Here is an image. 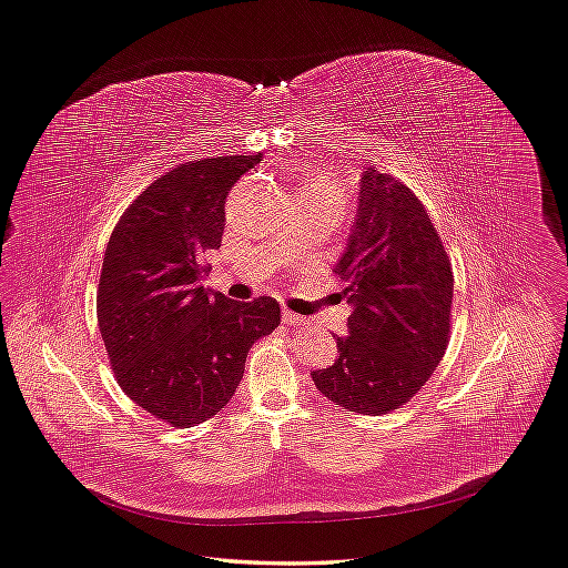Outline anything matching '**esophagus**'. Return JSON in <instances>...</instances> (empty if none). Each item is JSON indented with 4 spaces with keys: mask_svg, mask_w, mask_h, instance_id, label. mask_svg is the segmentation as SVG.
Instances as JSON below:
<instances>
[{
    "mask_svg": "<svg viewBox=\"0 0 568 568\" xmlns=\"http://www.w3.org/2000/svg\"><path fill=\"white\" fill-rule=\"evenodd\" d=\"M283 322H285V324H300V322H304V317L292 313V311H287V308H283Z\"/></svg>",
    "mask_w": 568,
    "mask_h": 568,
    "instance_id": "esophagus-1",
    "label": "esophagus"
}]
</instances>
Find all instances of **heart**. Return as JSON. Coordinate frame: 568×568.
Listing matches in <instances>:
<instances>
[{"label":"heart","mask_w":568,"mask_h":568,"mask_svg":"<svg viewBox=\"0 0 568 568\" xmlns=\"http://www.w3.org/2000/svg\"><path fill=\"white\" fill-rule=\"evenodd\" d=\"M300 197L308 200H320V202H332L343 209L345 202V191L341 186L338 179L329 172H313L306 176L304 186L300 189Z\"/></svg>","instance_id":"b5f03b06"}]
</instances>
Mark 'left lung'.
Returning <instances> with one entry per match:
<instances>
[{
	"label": "left lung",
	"mask_w": 568,
	"mask_h": 568,
	"mask_svg": "<svg viewBox=\"0 0 568 568\" xmlns=\"http://www.w3.org/2000/svg\"><path fill=\"white\" fill-rule=\"evenodd\" d=\"M352 306L334 366L313 371L322 396L356 414H389L419 394L452 334L454 272L422 200L366 168L359 212L336 264Z\"/></svg>",
	"instance_id": "8db88e82"
}]
</instances>
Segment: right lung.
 Here are the masks:
<instances>
[{"instance_id": "add662e5", "label": "right lung", "mask_w": 568, "mask_h": 568, "mask_svg": "<svg viewBox=\"0 0 568 568\" xmlns=\"http://www.w3.org/2000/svg\"><path fill=\"white\" fill-rule=\"evenodd\" d=\"M262 161H189L154 179L116 221L97 294L99 329L116 384L156 419L191 428L221 412L253 343L281 324L274 296L232 302L197 281L221 248L225 197Z\"/></svg>"}]
</instances>
